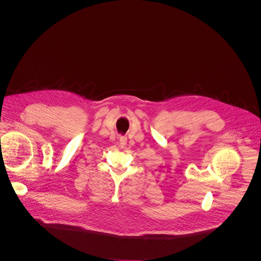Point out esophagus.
I'll return each mask as SVG.
<instances>
[{"label": "esophagus", "instance_id": "1", "mask_svg": "<svg viewBox=\"0 0 261 261\" xmlns=\"http://www.w3.org/2000/svg\"><path fill=\"white\" fill-rule=\"evenodd\" d=\"M126 145V138H119V147L120 148H124V146Z\"/></svg>", "mask_w": 261, "mask_h": 261}]
</instances>
